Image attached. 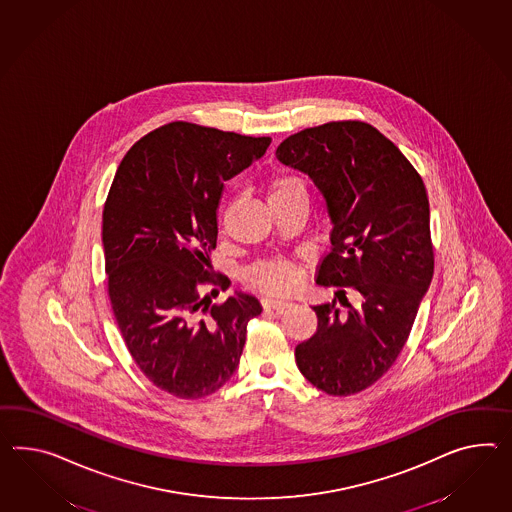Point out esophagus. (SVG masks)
I'll return each mask as SVG.
<instances>
[{
    "mask_svg": "<svg viewBox=\"0 0 512 512\" xmlns=\"http://www.w3.org/2000/svg\"><path fill=\"white\" fill-rule=\"evenodd\" d=\"M262 304L265 306V308H271V310H275V312H278V314H282L284 310L291 308V304H293V302L280 301V299H271V297H265V299L262 301Z\"/></svg>",
    "mask_w": 512,
    "mask_h": 512,
    "instance_id": "obj_1",
    "label": "esophagus"
}]
</instances>
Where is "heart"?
Listing matches in <instances>:
<instances>
[{"mask_svg":"<svg viewBox=\"0 0 512 512\" xmlns=\"http://www.w3.org/2000/svg\"><path fill=\"white\" fill-rule=\"evenodd\" d=\"M293 189H302V184L295 178H276L269 189V198L275 195L288 193ZM250 286L269 291V293H288L297 286V271L293 265L286 262H265L258 263L256 267H252L247 275Z\"/></svg>","mask_w":512,"mask_h":512,"instance_id":"heart-1","label":"heart"}]
</instances>
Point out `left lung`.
Returning <instances> with one entry per match:
<instances>
[{"label": "left lung", "instance_id": "obj_1", "mask_svg": "<svg viewBox=\"0 0 512 512\" xmlns=\"http://www.w3.org/2000/svg\"><path fill=\"white\" fill-rule=\"evenodd\" d=\"M276 158L314 182L332 224L317 282L338 291L312 306L317 332L297 345V366L328 395L358 394L394 364L433 280L425 185L390 139L358 120L289 135Z\"/></svg>", "mask_w": 512, "mask_h": 512}]
</instances>
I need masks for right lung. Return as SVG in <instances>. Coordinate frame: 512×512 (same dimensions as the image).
<instances>
[{
  "instance_id": "obj_1",
  "label": "right lung",
  "mask_w": 512,
  "mask_h": 512,
  "mask_svg": "<svg viewBox=\"0 0 512 512\" xmlns=\"http://www.w3.org/2000/svg\"><path fill=\"white\" fill-rule=\"evenodd\" d=\"M269 137L171 122L139 139L118 165L102 217L111 308L135 364L182 399L217 392L236 373L256 297L211 304L217 208L224 182L262 158ZM219 289H211V293Z\"/></svg>"
}]
</instances>
